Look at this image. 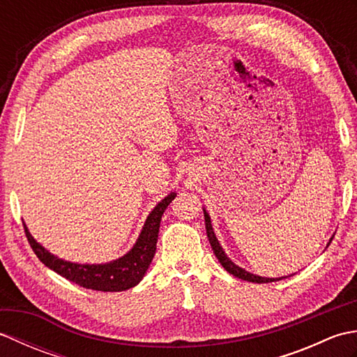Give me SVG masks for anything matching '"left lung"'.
Returning a JSON list of instances; mask_svg holds the SVG:
<instances>
[{
  "instance_id": "left-lung-1",
  "label": "left lung",
  "mask_w": 357,
  "mask_h": 357,
  "mask_svg": "<svg viewBox=\"0 0 357 357\" xmlns=\"http://www.w3.org/2000/svg\"><path fill=\"white\" fill-rule=\"evenodd\" d=\"M204 218H206V230H207V238L210 241V245L213 248V253L218 257V261L221 262L222 267L230 273V275L236 276L242 280H248V282H255V284H267V282H275V280H280V279H285L287 276L282 278H262V276H256L253 273H248L244 268L238 267L236 264H233L230 257H227L225 252L222 250L221 244H219V241L216 238V234L213 231V227H211V221H210V216L206 210H204ZM333 239H330L331 242Z\"/></svg>"
}]
</instances>
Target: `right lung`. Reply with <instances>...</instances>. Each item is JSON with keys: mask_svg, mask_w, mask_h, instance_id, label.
Returning <instances> with one entry per match:
<instances>
[{"mask_svg": "<svg viewBox=\"0 0 357 357\" xmlns=\"http://www.w3.org/2000/svg\"><path fill=\"white\" fill-rule=\"evenodd\" d=\"M176 193H170L169 196L158 204L150 211L146 219L141 234L130 252L126 253L119 259H115L107 264H75L59 259L45 250L41 244L33 239L32 234L27 230L24 224L26 236L30 247L35 252L45 267L56 271L58 275L69 279L70 282L78 284L79 287L90 288L96 291H124L138 285L141 279L149 270L151 259L156 252V242L159 233V224L164 215V210L174 199Z\"/></svg>", "mask_w": 357, "mask_h": 357, "instance_id": "add662e5", "label": "right lung"}]
</instances>
